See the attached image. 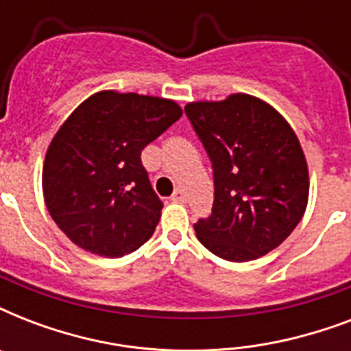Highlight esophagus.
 <instances>
[{
	"instance_id": "1",
	"label": "esophagus",
	"mask_w": 351,
	"mask_h": 351,
	"mask_svg": "<svg viewBox=\"0 0 351 351\" xmlns=\"http://www.w3.org/2000/svg\"><path fill=\"white\" fill-rule=\"evenodd\" d=\"M171 200H173V202H182V204H184L187 200V195L184 191H182V189H178V187H176L175 193L171 195Z\"/></svg>"
}]
</instances>
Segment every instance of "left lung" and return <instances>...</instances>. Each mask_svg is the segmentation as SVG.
Masks as SVG:
<instances>
[{
	"mask_svg": "<svg viewBox=\"0 0 351 351\" xmlns=\"http://www.w3.org/2000/svg\"><path fill=\"white\" fill-rule=\"evenodd\" d=\"M186 114L213 162V213L197 239L230 262L255 261L288 239L310 195L304 151L286 118L267 101L234 93L189 101Z\"/></svg>",
	"mask_w": 351,
	"mask_h": 351,
	"instance_id": "obj_1",
	"label": "left lung"
}]
</instances>
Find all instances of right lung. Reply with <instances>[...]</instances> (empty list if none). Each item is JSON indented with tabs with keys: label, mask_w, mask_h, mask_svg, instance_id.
Instances as JSON below:
<instances>
[{
	"label": "right lung",
	"mask_w": 351,
	"mask_h": 351,
	"mask_svg": "<svg viewBox=\"0 0 351 351\" xmlns=\"http://www.w3.org/2000/svg\"><path fill=\"white\" fill-rule=\"evenodd\" d=\"M180 117L175 100L109 89L63 121L47 147L41 186L52 220L78 247L117 258L151 239L164 206L140 154Z\"/></svg>",
	"instance_id": "right-lung-1"
}]
</instances>
